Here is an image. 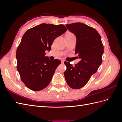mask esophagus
I'll return each mask as SVG.
<instances>
[{"label": "esophagus", "instance_id": "obj_1", "mask_svg": "<svg viewBox=\"0 0 122 122\" xmlns=\"http://www.w3.org/2000/svg\"><path fill=\"white\" fill-rule=\"evenodd\" d=\"M61 64H63L64 62V61H61Z\"/></svg>", "mask_w": 122, "mask_h": 122}]
</instances>
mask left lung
Here are the masks:
<instances>
[{"label": "left lung", "instance_id": "8db88e82", "mask_svg": "<svg viewBox=\"0 0 122 122\" xmlns=\"http://www.w3.org/2000/svg\"><path fill=\"white\" fill-rule=\"evenodd\" d=\"M66 26L76 36L75 53L81 61L75 66L65 61L67 69L64 75L70 87L79 89L86 86L92 75L97 71L102 62L104 47L101 36L95 28L82 23Z\"/></svg>", "mask_w": 122, "mask_h": 122}]
</instances>
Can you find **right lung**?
<instances>
[{
  "instance_id": "obj_1",
  "label": "right lung",
  "mask_w": 122,
  "mask_h": 122,
  "mask_svg": "<svg viewBox=\"0 0 122 122\" xmlns=\"http://www.w3.org/2000/svg\"><path fill=\"white\" fill-rule=\"evenodd\" d=\"M67 30L64 25L42 23L23 35L16 51L17 69L26 86L34 91L46 87L60 60H50L45 51L51 50L54 40Z\"/></svg>"
}]
</instances>
